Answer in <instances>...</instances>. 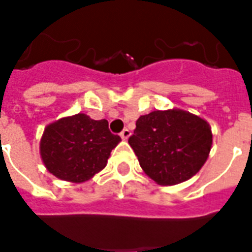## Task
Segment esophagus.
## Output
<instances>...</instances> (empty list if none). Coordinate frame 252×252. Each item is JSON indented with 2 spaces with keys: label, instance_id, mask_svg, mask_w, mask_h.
Listing matches in <instances>:
<instances>
[{
  "label": "esophagus",
  "instance_id": "34e87169",
  "mask_svg": "<svg viewBox=\"0 0 252 252\" xmlns=\"http://www.w3.org/2000/svg\"><path fill=\"white\" fill-rule=\"evenodd\" d=\"M120 136H122L123 140H126L130 136V130L128 129V128H124V129L122 130V133H120Z\"/></svg>",
  "mask_w": 252,
  "mask_h": 252
}]
</instances>
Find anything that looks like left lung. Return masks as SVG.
Segmentation results:
<instances>
[{
  "instance_id": "8db88e82",
  "label": "left lung",
  "mask_w": 252,
  "mask_h": 252,
  "mask_svg": "<svg viewBox=\"0 0 252 252\" xmlns=\"http://www.w3.org/2000/svg\"><path fill=\"white\" fill-rule=\"evenodd\" d=\"M128 143L144 172L166 186L189 180L202 168L213 134L205 120L186 111H153L140 116Z\"/></svg>"
}]
</instances>
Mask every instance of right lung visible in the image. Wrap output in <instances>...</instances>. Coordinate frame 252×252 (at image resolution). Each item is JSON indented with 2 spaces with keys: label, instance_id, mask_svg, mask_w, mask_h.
<instances>
[{
  "label": "right lung",
  "instance_id": "obj_1",
  "mask_svg": "<svg viewBox=\"0 0 252 252\" xmlns=\"http://www.w3.org/2000/svg\"><path fill=\"white\" fill-rule=\"evenodd\" d=\"M120 140L111 133L107 120H92L78 113L47 126L41 140V157L55 177L83 182L104 168Z\"/></svg>",
  "mask_w": 252,
  "mask_h": 252
}]
</instances>
